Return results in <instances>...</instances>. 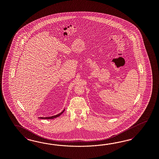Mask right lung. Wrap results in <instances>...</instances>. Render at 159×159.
I'll use <instances>...</instances> for the list:
<instances>
[{
    "label": "right lung",
    "mask_w": 159,
    "mask_h": 159,
    "mask_svg": "<svg viewBox=\"0 0 159 159\" xmlns=\"http://www.w3.org/2000/svg\"><path fill=\"white\" fill-rule=\"evenodd\" d=\"M65 108L61 112H60L59 114H58L57 115L52 116H49V117H39V118H40V119H47V120L48 119V120H49V119H53V118H57V117L59 116H61V115L62 114L63 112L65 111Z\"/></svg>",
    "instance_id": "add662e5"
}]
</instances>
